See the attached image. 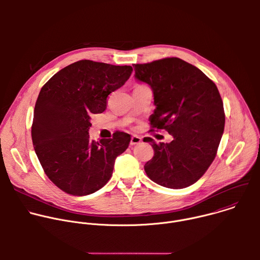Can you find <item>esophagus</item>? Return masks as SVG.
<instances>
[{
    "instance_id": "obj_1",
    "label": "esophagus",
    "mask_w": 260,
    "mask_h": 260,
    "mask_svg": "<svg viewBox=\"0 0 260 260\" xmlns=\"http://www.w3.org/2000/svg\"><path fill=\"white\" fill-rule=\"evenodd\" d=\"M141 142H142V139H141L140 137H138V136H133V137L131 138L129 144L133 146V145H137V144H139V143H141Z\"/></svg>"
}]
</instances>
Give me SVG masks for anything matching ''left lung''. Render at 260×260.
Instances as JSON below:
<instances>
[{
	"label": "left lung",
	"mask_w": 260,
	"mask_h": 260,
	"mask_svg": "<svg viewBox=\"0 0 260 260\" xmlns=\"http://www.w3.org/2000/svg\"><path fill=\"white\" fill-rule=\"evenodd\" d=\"M133 67L136 78L153 90L156 109L150 132L166 129L174 138L169 144L144 139L154 150L145 172L164 187H188L215 159L223 135L225 114L219 90L200 69L178 57Z\"/></svg>",
	"instance_id": "8db88e82"
}]
</instances>
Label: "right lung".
I'll use <instances>...</instances> for the list:
<instances>
[{
    "label": "right lung",
    "instance_id": "obj_1",
    "mask_svg": "<svg viewBox=\"0 0 260 260\" xmlns=\"http://www.w3.org/2000/svg\"><path fill=\"white\" fill-rule=\"evenodd\" d=\"M132 72L131 66L82 59L58 71L41 88L34 110L32 145L46 176L63 192L93 193L112 176L129 135L115 132L112 138L94 142L88 129L91 115L104 112L108 95Z\"/></svg>",
    "mask_w": 260,
    "mask_h": 260
}]
</instances>
